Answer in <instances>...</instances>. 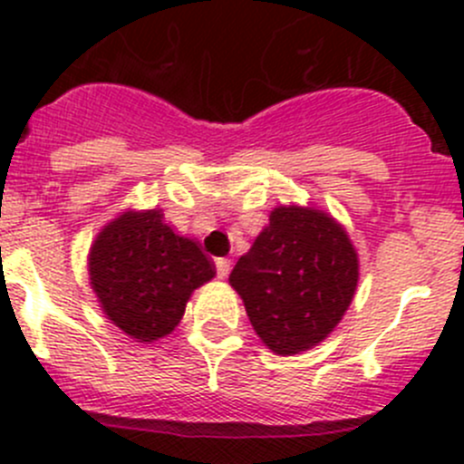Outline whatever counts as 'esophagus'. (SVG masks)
Masks as SVG:
<instances>
[{
    "instance_id": "esophagus-1",
    "label": "esophagus",
    "mask_w": 464,
    "mask_h": 464,
    "mask_svg": "<svg viewBox=\"0 0 464 464\" xmlns=\"http://www.w3.org/2000/svg\"><path fill=\"white\" fill-rule=\"evenodd\" d=\"M230 268H232L230 259H217V275H218V277L226 279L227 275H230Z\"/></svg>"
}]
</instances>
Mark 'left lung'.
<instances>
[{
    "label": "left lung",
    "mask_w": 464,
    "mask_h": 464,
    "mask_svg": "<svg viewBox=\"0 0 464 464\" xmlns=\"http://www.w3.org/2000/svg\"><path fill=\"white\" fill-rule=\"evenodd\" d=\"M359 282V259L345 230L327 214L277 208L234 266L230 284L261 341L297 354L341 323Z\"/></svg>",
    "instance_id": "8db88e82"
}]
</instances>
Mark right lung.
<instances>
[{
    "label": "right lung",
    "instance_id": "1",
    "mask_svg": "<svg viewBox=\"0 0 464 464\" xmlns=\"http://www.w3.org/2000/svg\"><path fill=\"white\" fill-rule=\"evenodd\" d=\"M212 277L203 250L173 234L158 209L119 217L90 252L92 288L105 315L144 343L173 332L191 291Z\"/></svg>",
    "mask_w": 464,
    "mask_h": 464
}]
</instances>
